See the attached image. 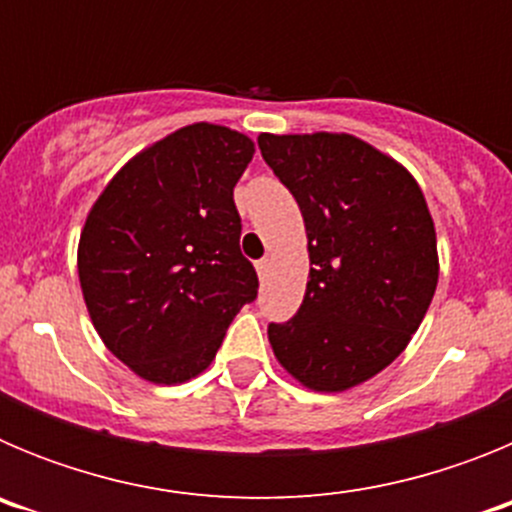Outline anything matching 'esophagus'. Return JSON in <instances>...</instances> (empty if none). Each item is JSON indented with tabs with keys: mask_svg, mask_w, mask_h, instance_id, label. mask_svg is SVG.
<instances>
[{
	"mask_svg": "<svg viewBox=\"0 0 512 512\" xmlns=\"http://www.w3.org/2000/svg\"><path fill=\"white\" fill-rule=\"evenodd\" d=\"M269 269H271V261H269V259L256 261V271H259V279H266V274H269Z\"/></svg>",
	"mask_w": 512,
	"mask_h": 512,
	"instance_id": "1",
	"label": "esophagus"
}]
</instances>
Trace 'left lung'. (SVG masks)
I'll use <instances>...</instances> for the list:
<instances>
[{"mask_svg":"<svg viewBox=\"0 0 512 512\" xmlns=\"http://www.w3.org/2000/svg\"><path fill=\"white\" fill-rule=\"evenodd\" d=\"M259 148L300 205L310 279L300 310L269 325L289 377L346 392L405 351L438 284L436 228L415 176L348 133H261Z\"/></svg>","mask_w":512,"mask_h":512,"instance_id":"8db88e82","label":"left lung"}]
</instances>
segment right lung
<instances>
[{
	"mask_svg": "<svg viewBox=\"0 0 512 512\" xmlns=\"http://www.w3.org/2000/svg\"><path fill=\"white\" fill-rule=\"evenodd\" d=\"M248 135L194 122L135 153L81 228V295L102 343L153 384H182L215 359L259 277L241 253L233 187Z\"/></svg>",
	"mask_w": 512,
	"mask_h": 512,
	"instance_id": "right-lung-1",
	"label": "right lung"
}]
</instances>
